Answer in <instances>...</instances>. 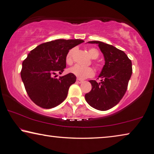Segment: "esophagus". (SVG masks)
Masks as SVG:
<instances>
[{"mask_svg": "<svg viewBox=\"0 0 154 154\" xmlns=\"http://www.w3.org/2000/svg\"><path fill=\"white\" fill-rule=\"evenodd\" d=\"M77 82L78 83H82L83 82V81L82 80V79H77Z\"/></svg>", "mask_w": 154, "mask_h": 154, "instance_id": "1", "label": "esophagus"}]
</instances>
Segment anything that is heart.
I'll list each match as a JSON object with an SVG mask.
<instances>
[{
	"instance_id": "b5f03b06",
	"label": "heart",
	"mask_w": 154,
	"mask_h": 154,
	"mask_svg": "<svg viewBox=\"0 0 154 154\" xmlns=\"http://www.w3.org/2000/svg\"><path fill=\"white\" fill-rule=\"evenodd\" d=\"M75 49L72 48L69 51L66 57V63L70 64L72 62V54L75 52ZM88 52L90 57L93 59H96L99 57L100 53L99 51L96 48H91L88 50ZM96 66L97 69L100 68V65L98 63H96ZM69 72L70 73L74 75L77 78L81 79H86V78L91 77L95 75V71L93 68L91 67H83L79 65H76L69 69Z\"/></svg>"
}]
</instances>
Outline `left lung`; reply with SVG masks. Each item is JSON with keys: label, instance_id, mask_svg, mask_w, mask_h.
<instances>
[{"label": "left lung", "instance_id": "obj_1", "mask_svg": "<svg viewBox=\"0 0 154 154\" xmlns=\"http://www.w3.org/2000/svg\"><path fill=\"white\" fill-rule=\"evenodd\" d=\"M97 44L103 53L105 65L99 77L100 82L91 80V90L85 95L86 102L91 107L105 111L119 104L123 97L132 75V63L122 50L100 41Z\"/></svg>", "mask_w": 154, "mask_h": 154}]
</instances>
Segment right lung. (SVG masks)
Returning a JSON list of instances; mask_svg holds the SVG:
<instances>
[{"label":"right lung","mask_w":154,"mask_h":154,"mask_svg":"<svg viewBox=\"0 0 154 154\" xmlns=\"http://www.w3.org/2000/svg\"><path fill=\"white\" fill-rule=\"evenodd\" d=\"M82 42L83 40L78 39H59L42 44L29 53L22 63L21 77L27 95L36 105L49 109L66 99L76 77L71 73L58 79L53 77L57 72L61 74L66 68L69 50Z\"/></svg>","instance_id":"obj_1"}]
</instances>
